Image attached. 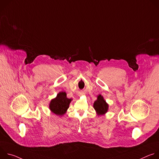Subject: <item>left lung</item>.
I'll return each mask as SVG.
<instances>
[{
	"label": "left lung",
	"instance_id": "1",
	"mask_svg": "<svg viewBox=\"0 0 159 159\" xmlns=\"http://www.w3.org/2000/svg\"><path fill=\"white\" fill-rule=\"evenodd\" d=\"M94 109L96 110L98 115H103L107 112L109 106L106 101L104 99L103 97L99 94L98 96L97 100L94 102L93 106Z\"/></svg>",
	"mask_w": 159,
	"mask_h": 159
}]
</instances>
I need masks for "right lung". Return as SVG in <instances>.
I'll use <instances>...</instances> for the list:
<instances>
[{
	"label": "right lung",
	"mask_w": 159,
	"mask_h": 159,
	"mask_svg": "<svg viewBox=\"0 0 159 159\" xmlns=\"http://www.w3.org/2000/svg\"><path fill=\"white\" fill-rule=\"evenodd\" d=\"M72 100V99L66 98L65 92H60L55 98L50 101L49 105L50 109L56 115L62 116L69 107V104Z\"/></svg>",
	"instance_id": "obj_1"
}]
</instances>
